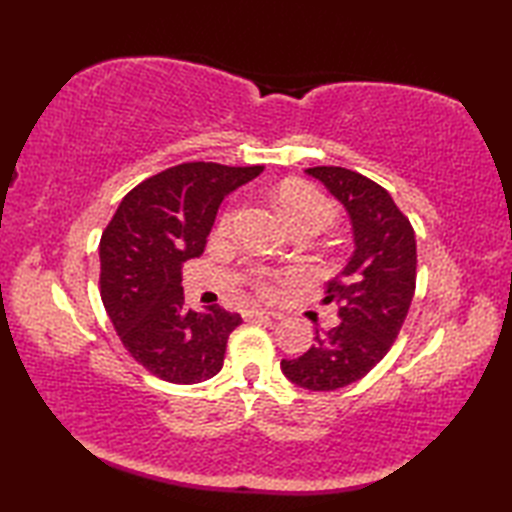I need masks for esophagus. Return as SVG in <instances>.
<instances>
[{
    "mask_svg": "<svg viewBox=\"0 0 512 512\" xmlns=\"http://www.w3.org/2000/svg\"><path fill=\"white\" fill-rule=\"evenodd\" d=\"M270 317H279L277 312H268V310H264V308H250L248 312H246V319H270Z\"/></svg>",
    "mask_w": 512,
    "mask_h": 512,
    "instance_id": "obj_1",
    "label": "esophagus"
}]
</instances>
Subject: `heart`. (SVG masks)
<instances>
[{
  "label": "heart",
  "instance_id": "heart-1",
  "mask_svg": "<svg viewBox=\"0 0 512 512\" xmlns=\"http://www.w3.org/2000/svg\"><path fill=\"white\" fill-rule=\"evenodd\" d=\"M277 204L286 220L297 226H314L323 231L336 222L339 209L336 204L325 195L321 189L314 187L310 182L303 180H288L277 191ZM235 211H226L222 217V224H231ZM288 281L286 273H277V270H257L255 275V288L262 292L264 297L275 295V292Z\"/></svg>",
  "mask_w": 512,
  "mask_h": 512
}]
</instances>
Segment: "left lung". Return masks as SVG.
Returning a JSON list of instances; mask_svg holds the SVG:
<instances>
[{"label": "left lung", "instance_id": "left-lung-1", "mask_svg": "<svg viewBox=\"0 0 512 512\" xmlns=\"http://www.w3.org/2000/svg\"><path fill=\"white\" fill-rule=\"evenodd\" d=\"M350 213L354 255L325 286V301L339 303L341 323L317 328L310 350L281 361L292 383L312 391H334L361 380L398 339L416 292V235L391 195L345 167L306 169Z\"/></svg>", "mask_w": 512, "mask_h": 512}]
</instances>
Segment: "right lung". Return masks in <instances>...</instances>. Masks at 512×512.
<instances>
[{"mask_svg": "<svg viewBox=\"0 0 512 512\" xmlns=\"http://www.w3.org/2000/svg\"><path fill=\"white\" fill-rule=\"evenodd\" d=\"M264 171L182 162L129 191L99 244L101 299L125 350L167 383L193 385L224 365L242 317L215 306L184 308L182 266L200 257L226 193Z\"/></svg>", "mask_w": 512, "mask_h": 512, "instance_id": "1", "label": "right lung"}]
</instances>
